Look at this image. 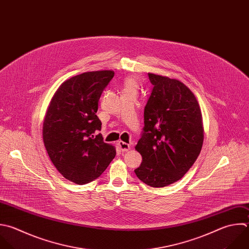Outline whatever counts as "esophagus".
<instances>
[{
    "label": "esophagus",
    "mask_w": 249,
    "mask_h": 249,
    "mask_svg": "<svg viewBox=\"0 0 249 249\" xmlns=\"http://www.w3.org/2000/svg\"><path fill=\"white\" fill-rule=\"evenodd\" d=\"M119 147H120V149L123 151V152H126V151H128L129 149H130V146L127 144V143H125V142H123V141H119Z\"/></svg>",
    "instance_id": "esophagus-1"
}]
</instances>
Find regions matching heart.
I'll list each match as a JSON object with an SVG mask.
<instances>
[{
	"mask_svg": "<svg viewBox=\"0 0 249 249\" xmlns=\"http://www.w3.org/2000/svg\"><path fill=\"white\" fill-rule=\"evenodd\" d=\"M137 88V81L134 78H129L124 83V90L134 91Z\"/></svg>",
	"mask_w": 249,
	"mask_h": 249,
	"instance_id": "b5f03b06",
	"label": "heart"
}]
</instances>
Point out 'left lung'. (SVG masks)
Masks as SVG:
<instances>
[{
    "instance_id": "8db88e82",
    "label": "left lung",
    "mask_w": 249,
    "mask_h": 249,
    "mask_svg": "<svg viewBox=\"0 0 249 249\" xmlns=\"http://www.w3.org/2000/svg\"><path fill=\"white\" fill-rule=\"evenodd\" d=\"M153 85L144 108V127L135 149L142 162L134 172L151 187L168 186L191 168L203 142L201 112L180 81L148 74Z\"/></svg>"
}]
</instances>
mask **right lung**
Instances as JSON below:
<instances>
[{
	"label": "right lung",
	"instance_id": "1",
	"mask_svg": "<svg viewBox=\"0 0 249 249\" xmlns=\"http://www.w3.org/2000/svg\"><path fill=\"white\" fill-rule=\"evenodd\" d=\"M114 71L87 72L64 82L54 93L43 125L45 147L56 169L78 185L98 178L116 156L103 141L96 112Z\"/></svg>",
	"mask_w": 249,
	"mask_h": 249
}]
</instances>
